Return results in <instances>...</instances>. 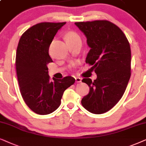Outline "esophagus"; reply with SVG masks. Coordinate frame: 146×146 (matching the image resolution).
Here are the masks:
<instances>
[{
    "label": "esophagus",
    "instance_id": "1",
    "mask_svg": "<svg viewBox=\"0 0 146 146\" xmlns=\"http://www.w3.org/2000/svg\"><path fill=\"white\" fill-rule=\"evenodd\" d=\"M75 81H76L77 83H81V80H82V79L80 78V77H75Z\"/></svg>",
    "mask_w": 146,
    "mask_h": 146
}]
</instances>
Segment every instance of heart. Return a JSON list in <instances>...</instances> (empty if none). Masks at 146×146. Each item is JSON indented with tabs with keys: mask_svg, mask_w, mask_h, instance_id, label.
<instances>
[{
	"mask_svg": "<svg viewBox=\"0 0 146 146\" xmlns=\"http://www.w3.org/2000/svg\"><path fill=\"white\" fill-rule=\"evenodd\" d=\"M65 40L66 41H69V40H73L77 38H80L78 35L76 33L73 32V31H69L65 35Z\"/></svg>",
	"mask_w": 146,
	"mask_h": 146,
	"instance_id": "obj_1",
	"label": "heart"
}]
</instances>
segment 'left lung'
I'll return each instance as SVG.
<instances>
[{
  "instance_id": "left-lung-1",
  "label": "left lung",
  "mask_w": 146,
  "mask_h": 146,
  "mask_svg": "<svg viewBox=\"0 0 146 146\" xmlns=\"http://www.w3.org/2000/svg\"><path fill=\"white\" fill-rule=\"evenodd\" d=\"M75 24L87 37L91 48L86 63L93 65L97 79L84 78L89 93L81 100L83 108L95 114L104 113L121 100L131 76V48L121 29L110 21Z\"/></svg>"
}]
</instances>
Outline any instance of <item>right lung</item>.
I'll return each instance as SVG.
<instances>
[{"instance_id":"obj_1","label":"right lung","mask_w":146,"mask_h":146,"mask_svg":"<svg viewBox=\"0 0 146 146\" xmlns=\"http://www.w3.org/2000/svg\"><path fill=\"white\" fill-rule=\"evenodd\" d=\"M64 23H40L25 31L17 49L16 70L21 96L33 111L47 115L59 108L66 89L75 79L67 76L50 81L47 65L53 62L48 48Z\"/></svg>"}]
</instances>
